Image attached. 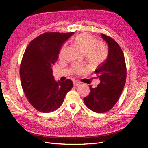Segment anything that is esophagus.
<instances>
[{
	"instance_id": "esophagus-1",
	"label": "esophagus",
	"mask_w": 148,
	"mask_h": 148,
	"mask_svg": "<svg viewBox=\"0 0 148 148\" xmlns=\"http://www.w3.org/2000/svg\"><path fill=\"white\" fill-rule=\"evenodd\" d=\"M79 82H77V81H75V82H73V85L75 86H78V85H79Z\"/></svg>"
}]
</instances>
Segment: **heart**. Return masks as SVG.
<instances>
[{
  "instance_id": "1",
  "label": "heart",
  "mask_w": 148,
  "mask_h": 148,
  "mask_svg": "<svg viewBox=\"0 0 148 148\" xmlns=\"http://www.w3.org/2000/svg\"><path fill=\"white\" fill-rule=\"evenodd\" d=\"M74 44L80 50L85 53L86 60L89 65L96 66L102 64L108 56V48L102 41H98L97 39L88 33H83L78 35L73 40ZM66 51V45L61 47L59 57L63 59ZM73 73L77 75L86 71L83 66H74L72 69Z\"/></svg>"
}]
</instances>
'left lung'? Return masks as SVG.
I'll use <instances>...</instances> for the list:
<instances>
[{
	"label": "left lung",
	"mask_w": 148,
	"mask_h": 148,
	"mask_svg": "<svg viewBox=\"0 0 148 148\" xmlns=\"http://www.w3.org/2000/svg\"><path fill=\"white\" fill-rule=\"evenodd\" d=\"M102 38L108 44L106 60L98 66L95 73L101 83L83 101L89 109L96 113H104L115 106L122 94L126 82L127 67L122 49L114 39L104 34Z\"/></svg>",
	"instance_id": "left-lung-1"
}]
</instances>
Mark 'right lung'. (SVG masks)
Returning a JSON list of instances; mask_svg holds the SVG:
<instances>
[{"instance_id":"right-lung-1","label":"right lung","mask_w":148,"mask_h":148,"mask_svg":"<svg viewBox=\"0 0 148 148\" xmlns=\"http://www.w3.org/2000/svg\"><path fill=\"white\" fill-rule=\"evenodd\" d=\"M73 33H44L32 40L25 51L20 67L21 86L30 104L41 112L59 109L73 87L69 79L56 82L52 67L62 45Z\"/></svg>"}]
</instances>
